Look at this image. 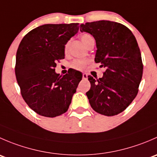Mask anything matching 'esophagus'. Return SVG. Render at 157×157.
Masks as SVG:
<instances>
[{"mask_svg":"<svg viewBox=\"0 0 157 157\" xmlns=\"http://www.w3.org/2000/svg\"><path fill=\"white\" fill-rule=\"evenodd\" d=\"M87 78H88V75L86 74H83V80H87Z\"/></svg>","mask_w":157,"mask_h":157,"instance_id":"obj_1","label":"esophagus"}]
</instances>
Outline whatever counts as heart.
I'll return each instance as SVG.
<instances>
[{"instance_id": "1", "label": "heart", "mask_w": 157, "mask_h": 157, "mask_svg": "<svg viewBox=\"0 0 157 157\" xmlns=\"http://www.w3.org/2000/svg\"><path fill=\"white\" fill-rule=\"evenodd\" d=\"M80 39H81L82 42L84 44V45L86 47V48L90 45V44L93 41H94L93 36H92L91 35L88 34V33H83V34H82L81 36H80ZM70 45H71V40H68L67 42H66L64 47V51L65 54H67L69 52ZM88 64L87 60L78 59L73 61L72 64H71V67L76 70H78V71H83V70L85 69V67H86V64Z\"/></svg>"}]
</instances>
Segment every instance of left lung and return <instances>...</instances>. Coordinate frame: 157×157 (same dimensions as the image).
<instances>
[{
	"label": "left lung",
	"mask_w": 157,
	"mask_h": 157,
	"mask_svg": "<svg viewBox=\"0 0 157 157\" xmlns=\"http://www.w3.org/2000/svg\"><path fill=\"white\" fill-rule=\"evenodd\" d=\"M80 28L94 37L95 62L105 68L101 78L88 76L91 87L86 94L90 105L101 115H118L134 100L141 81L143 63L137 40L128 27L116 22L99 20Z\"/></svg>",
	"instance_id": "obj_1"
}]
</instances>
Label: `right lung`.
<instances>
[{"label": "right lung", "mask_w": 157, "mask_h": 157, "mask_svg": "<svg viewBox=\"0 0 157 157\" xmlns=\"http://www.w3.org/2000/svg\"><path fill=\"white\" fill-rule=\"evenodd\" d=\"M78 23L45 24L22 39L16 56L15 74L23 99L42 116L65 113L82 80L71 69L63 77L55 73L56 62L64 58L66 42L78 32Z\"/></svg>", "instance_id": "right-lung-1"}]
</instances>
